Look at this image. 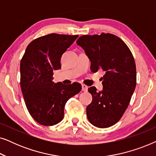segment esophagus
Segmentation results:
<instances>
[{"label":"esophagus","instance_id":"obj_1","mask_svg":"<svg viewBox=\"0 0 156 156\" xmlns=\"http://www.w3.org/2000/svg\"><path fill=\"white\" fill-rule=\"evenodd\" d=\"M82 91H87V89H88V87H87V85H85L84 84H82Z\"/></svg>","mask_w":156,"mask_h":156}]
</instances>
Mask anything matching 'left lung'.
Returning <instances> with one entry per match:
<instances>
[{"label":"left lung","instance_id":"obj_1","mask_svg":"<svg viewBox=\"0 0 156 156\" xmlns=\"http://www.w3.org/2000/svg\"><path fill=\"white\" fill-rule=\"evenodd\" d=\"M76 44L82 47L91 62V70L102 69L103 90L88 89L92 101L87 116L96 127L108 128L120 120L131 101L136 85V63L132 53L121 38L110 33L81 36Z\"/></svg>","mask_w":156,"mask_h":156}]
</instances>
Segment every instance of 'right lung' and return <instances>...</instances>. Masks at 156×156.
Here are the masks:
<instances>
[{
  "instance_id": "obj_1",
  "label": "right lung",
  "mask_w": 156,
  "mask_h": 156,
  "mask_svg": "<svg viewBox=\"0 0 156 156\" xmlns=\"http://www.w3.org/2000/svg\"><path fill=\"white\" fill-rule=\"evenodd\" d=\"M78 35L52 33L33 40L20 61V87L31 116L43 126H53L64 117L69 98L82 90L80 83L52 82L53 70L61 68V57Z\"/></svg>"
}]
</instances>
